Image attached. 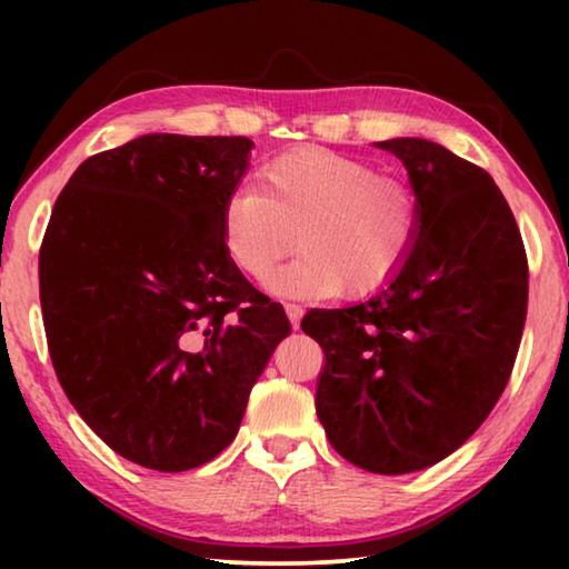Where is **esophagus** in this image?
Returning a JSON list of instances; mask_svg holds the SVG:
<instances>
[{
  "label": "esophagus",
  "mask_w": 569,
  "mask_h": 569,
  "mask_svg": "<svg viewBox=\"0 0 569 569\" xmlns=\"http://www.w3.org/2000/svg\"><path fill=\"white\" fill-rule=\"evenodd\" d=\"M283 308H286V316H288V321H291V323H293V329H296L298 321H301V313H303V308L298 306V303H286Z\"/></svg>",
  "instance_id": "esophagus-1"
}]
</instances>
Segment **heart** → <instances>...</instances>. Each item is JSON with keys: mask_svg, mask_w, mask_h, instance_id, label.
Segmentation results:
<instances>
[{"mask_svg": "<svg viewBox=\"0 0 569 569\" xmlns=\"http://www.w3.org/2000/svg\"><path fill=\"white\" fill-rule=\"evenodd\" d=\"M419 223L409 182L339 152L301 148L258 170L256 188L230 192L220 238L230 263L250 278H266L301 248L268 281L278 296H363L407 261Z\"/></svg>", "mask_w": 569, "mask_h": 569, "instance_id": "1", "label": "heart"}]
</instances>
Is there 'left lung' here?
I'll return each mask as SVG.
<instances>
[{
  "instance_id": "1",
  "label": "left lung",
  "mask_w": 569,
  "mask_h": 569,
  "mask_svg": "<svg viewBox=\"0 0 569 569\" xmlns=\"http://www.w3.org/2000/svg\"><path fill=\"white\" fill-rule=\"evenodd\" d=\"M419 196L407 261L349 308L301 329L326 366L316 413L331 447L373 475L437 465L481 427L512 373L527 319V256L492 176L439 142L393 138Z\"/></svg>"
}]
</instances>
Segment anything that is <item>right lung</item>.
Here are the masks:
<instances>
[{"mask_svg":"<svg viewBox=\"0 0 569 569\" xmlns=\"http://www.w3.org/2000/svg\"><path fill=\"white\" fill-rule=\"evenodd\" d=\"M250 150L248 138L140 134L84 160L47 226L40 301L57 379L94 435L140 467L218 457L291 333L220 238Z\"/></svg>","mask_w":569,"mask_h":569,"instance_id":"1","label":"right lung"}]
</instances>
